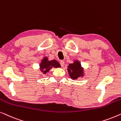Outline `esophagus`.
I'll use <instances>...</instances> for the list:
<instances>
[{"mask_svg":"<svg viewBox=\"0 0 121 121\" xmlns=\"http://www.w3.org/2000/svg\"><path fill=\"white\" fill-rule=\"evenodd\" d=\"M60 64L61 66H62V67H63L64 66V61H63V60H61L60 62Z\"/></svg>","mask_w":121,"mask_h":121,"instance_id":"1","label":"esophagus"}]
</instances>
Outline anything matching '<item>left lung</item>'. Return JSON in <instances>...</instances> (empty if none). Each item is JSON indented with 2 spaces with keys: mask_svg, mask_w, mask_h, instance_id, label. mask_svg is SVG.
I'll return each instance as SVG.
<instances>
[{
  "mask_svg": "<svg viewBox=\"0 0 121 121\" xmlns=\"http://www.w3.org/2000/svg\"><path fill=\"white\" fill-rule=\"evenodd\" d=\"M67 70L69 77L73 80L83 78L85 75L84 68L82 67L80 62L78 60H74L73 63L69 64Z\"/></svg>",
  "mask_w": 121,
  "mask_h": 121,
  "instance_id": "left-lung-1",
  "label": "left lung"
}]
</instances>
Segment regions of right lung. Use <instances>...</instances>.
Returning <instances> with one entry per match:
<instances>
[{
	"label": "right lung",
	"mask_w": 121,
	"mask_h": 121,
	"mask_svg": "<svg viewBox=\"0 0 121 121\" xmlns=\"http://www.w3.org/2000/svg\"><path fill=\"white\" fill-rule=\"evenodd\" d=\"M39 70L41 71V74L39 77H43V75L47 74L48 72L52 68H60V64L55 59L49 60L48 57H44L41 60L40 64H39Z\"/></svg>",
	"instance_id": "1"
}]
</instances>
